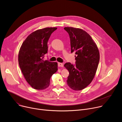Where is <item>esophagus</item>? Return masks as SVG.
<instances>
[{"mask_svg":"<svg viewBox=\"0 0 122 122\" xmlns=\"http://www.w3.org/2000/svg\"><path fill=\"white\" fill-rule=\"evenodd\" d=\"M58 65L59 67H63V64L62 63H58Z\"/></svg>","mask_w":122,"mask_h":122,"instance_id":"esophagus-1","label":"esophagus"}]
</instances>
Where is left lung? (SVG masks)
<instances>
[{
  "instance_id": "8db88e82",
  "label": "left lung",
  "mask_w": 122,
  "mask_h": 122,
  "mask_svg": "<svg viewBox=\"0 0 122 122\" xmlns=\"http://www.w3.org/2000/svg\"><path fill=\"white\" fill-rule=\"evenodd\" d=\"M69 35L71 52H75L76 65L70 62L64 67L70 75L67 82L76 91L82 90L92 82L98 68L100 53L91 37L83 30L71 27L64 28Z\"/></svg>"
}]
</instances>
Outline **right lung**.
Instances as JSON below:
<instances>
[{
  "label": "right lung",
  "instance_id": "1",
  "mask_svg": "<svg viewBox=\"0 0 122 122\" xmlns=\"http://www.w3.org/2000/svg\"><path fill=\"white\" fill-rule=\"evenodd\" d=\"M57 27H46L32 32L23 42L19 53V64L23 75L35 89L48 87L50 79L58 70L57 63L43 60L47 53V42Z\"/></svg>",
  "mask_w": 122,
  "mask_h": 122
}]
</instances>
